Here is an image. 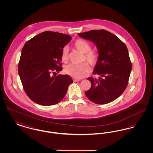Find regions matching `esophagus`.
<instances>
[{
	"instance_id": "34e87169",
	"label": "esophagus",
	"mask_w": 153,
	"mask_h": 153,
	"mask_svg": "<svg viewBox=\"0 0 153 153\" xmlns=\"http://www.w3.org/2000/svg\"><path fill=\"white\" fill-rule=\"evenodd\" d=\"M80 79H74L73 81L74 82H77V81H80Z\"/></svg>"
}]
</instances>
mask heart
Wrapping results in <instances>:
<instances>
[{
    "label": "heart",
    "mask_w": 153,
    "mask_h": 153,
    "mask_svg": "<svg viewBox=\"0 0 153 153\" xmlns=\"http://www.w3.org/2000/svg\"><path fill=\"white\" fill-rule=\"evenodd\" d=\"M74 46L79 51L84 54L85 59L90 65L94 66L96 64L98 61V54L96 51H90L91 49V45L88 41L81 39H77L74 42ZM61 58L64 62H67L68 59V49L67 47L65 46L62 49ZM89 71V66L86 63L79 65L69 64L64 68L66 74L77 79L84 77L88 74Z\"/></svg>",
    "instance_id": "1"
}]
</instances>
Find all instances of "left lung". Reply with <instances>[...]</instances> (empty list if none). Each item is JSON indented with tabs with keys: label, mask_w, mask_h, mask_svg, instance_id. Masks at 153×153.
Segmentation results:
<instances>
[{
	"label": "left lung",
	"mask_w": 153,
	"mask_h": 153,
	"mask_svg": "<svg viewBox=\"0 0 153 153\" xmlns=\"http://www.w3.org/2000/svg\"><path fill=\"white\" fill-rule=\"evenodd\" d=\"M78 35L95 44L99 57L94 74L88 77L91 87L85 92L88 99L98 104L109 103L123 94L127 86L132 69L127 46L116 36L104 30H94Z\"/></svg>",
	"instance_id": "obj_1"
}]
</instances>
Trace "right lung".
I'll return each mask as SVG.
<instances>
[{"mask_svg":"<svg viewBox=\"0 0 153 153\" xmlns=\"http://www.w3.org/2000/svg\"><path fill=\"white\" fill-rule=\"evenodd\" d=\"M71 39L70 36L47 31L25 44L18 73L26 94L36 104L45 106L57 104L73 82L68 74L53 76L62 70L61 52Z\"/></svg>","mask_w":153,"mask_h":153,"instance_id":"add662e5","label":"right lung"}]
</instances>
